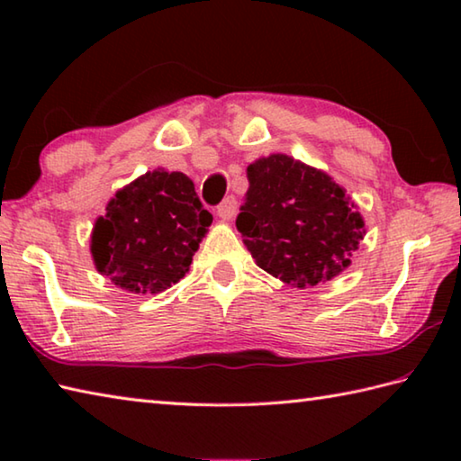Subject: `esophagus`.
Here are the masks:
<instances>
[{"label":"esophagus","mask_w":461,"mask_h":461,"mask_svg":"<svg viewBox=\"0 0 461 461\" xmlns=\"http://www.w3.org/2000/svg\"><path fill=\"white\" fill-rule=\"evenodd\" d=\"M236 212H238V201H236V197H233V194H230V197H225L220 203V207H217V215H220L223 221H230L231 217L236 215Z\"/></svg>","instance_id":"esophagus-1"}]
</instances>
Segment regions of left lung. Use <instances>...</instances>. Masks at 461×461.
I'll list each match as a JSON object with an SVG mask.
<instances>
[{"label":"left lung","mask_w":461,"mask_h":461,"mask_svg":"<svg viewBox=\"0 0 461 461\" xmlns=\"http://www.w3.org/2000/svg\"><path fill=\"white\" fill-rule=\"evenodd\" d=\"M248 181L236 225L262 270L305 288L349 267L364 221L331 176L272 154L248 167Z\"/></svg>","instance_id":"8db88e82"}]
</instances>
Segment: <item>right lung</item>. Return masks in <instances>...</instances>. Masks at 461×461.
<instances>
[{"mask_svg":"<svg viewBox=\"0 0 461 461\" xmlns=\"http://www.w3.org/2000/svg\"><path fill=\"white\" fill-rule=\"evenodd\" d=\"M91 236L95 267L130 293H160L181 280L212 225L183 173L152 170L115 193Z\"/></svg>","mask_w":461,"mask_h":461,"instance_id":"1","label":"right lung"}]
</instances>
